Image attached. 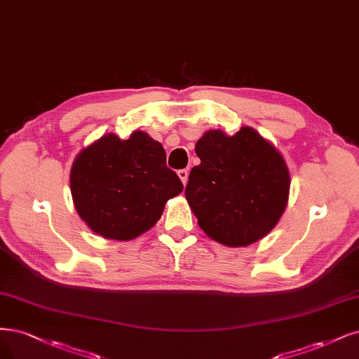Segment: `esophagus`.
<instances>
[{"label": "esophagus", "mask_w": 359, "mask_h": 359, "mask_svg": "<svg viewBox=\"0 0 359 359\" xmlns=\"http://www.w3.org/2000/svg\"><path fill=\"white\" fill-rule=\"evenodd\" d=\"M178 177L182 181V184L185 185V184H187V180H189V170L187 169H180L178 170Z\"/></svg>", "instance_id": "1"}]
</instances>
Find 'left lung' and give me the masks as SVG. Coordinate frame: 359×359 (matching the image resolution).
Here are the masks:
<instances>
[{
    "mask_svg": "<svg viewBox=\"0 0 359 359\" xmlns=\"http://www.w3.org/2000/svg\"><path fill=\"white\" fill-rule=\"evenodd\" d=\"M196 154L201 163L190 172L185 199L203 231L227 246L264 238L288 202L285 160L251 128L233 137L209 130Z\"/></svg>",
    "mask_w": 359,
    "mask_h": 359,
    "instance_id": "8db88e82",
    "label": "left lung"
}]
</instances>
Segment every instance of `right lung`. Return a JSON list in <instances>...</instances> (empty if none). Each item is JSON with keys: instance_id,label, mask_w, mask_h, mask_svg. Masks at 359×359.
I'll list each match as a JSON object with an SVG mask.
<instances>
[{"instance_id": "add662e5", "label": "right lung", "mask_w": 359, "mask_h": 359, "mask_svg": "<svg viewBox=\"0 0 359 359\" xmlns=\"http://www.w3.org/2000/svg\"><path fill=\"white\" fill-rule=\"evenodd\" d=\"M162 144L138 130L107 133L84 148L71 169V194L81 219L107 239L129 241L151 229L165 203L182 191Z\"/></svg>"}]
</instances>
